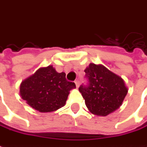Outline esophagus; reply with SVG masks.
Instances as JSON below:
<instances>
[{
  "instance_id": "34e87169",
  "label": "esophagus",
  "mask_w": 147,
  "mask_h": 147,
  "mask_svg": "<svg viewBox=\"0 0 147 147\" xmlns=\"http://www.w3.org/2000/svg\"><path fill=\"white\" fill-rule=\"evenodd\" d=\"M75 84H76V88H79V86H80V81L76 80L75 81Z\"/></svg>"
}]
</instances>
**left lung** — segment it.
I'll use <instances>...</instances> for the list:
<instances>
[{
	"instance_id": "obj_1",
	"label": "left lung",
	"mask_w": 147,
	"mask_h": 147,
	"mask_svg": "<svg viewBox=\"0 0 147 147\" xmlns=\"http://www.w3.org/2000/svg\"><path fill=\"white\" fill-rule=\"evenodd\" d=\"M87 85L79 88L89 111L107 116L116 111L127 94L124 80L102 64L90 63L84 70Z\"/></svg>"
}]
</instances>
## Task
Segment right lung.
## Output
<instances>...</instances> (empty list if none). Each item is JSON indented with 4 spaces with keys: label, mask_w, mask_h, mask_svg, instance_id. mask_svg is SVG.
Instances as JSON below:
<instances>
[{
    "label": "right lung",
    "mask_w": 147,
    "mask_h": 147,
    "mask_svg": "<svg viewBox=\"0 0 147 147\" xmlns=\"http://www.w3.org/2000/svg\"><path fill=\"white\" fill-rule=\"evenodd\" d=\"M76 88L66 80V74L59 73L52 66L40 67L22 81L20 95L31 107L40 112H52L65 105L69 91Z\"/></svg>",
    "instance_id": "obj_1"
}]
</instances>
